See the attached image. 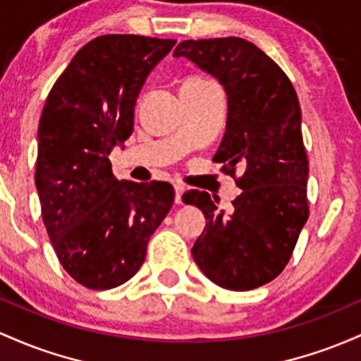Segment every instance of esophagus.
<instances>
[{
  "instance_id": "obj_1",
  "label": "esophagus",
  "mask_w": 361,
  "mask_h": 361,
  "mask_svg": "<svg viewBox=\"0 0 361 361\" xmlns=\"http://www.w3.org/2000/svg\"><path fill=\"white\" fill-rule=\"evenodd\" d=\"M173 189H176V202L177 204H182V194H184L185 188L180 184V182H177V184L173 185Z\"/></svg>"
}]
</instances>
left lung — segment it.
Masks as SVG:
<instances>
[{
    "label": "left lung",
    "instance_id": "8db88e82",
    "mask_svg": "<svg viewBox=\"0 0 361 361\" xmlns=\"http://www.w3.org/2000/svg\"><path fill=\"white\" fill-rule=\"evenodd\" d=\"M173 56L191 59L224 85L228 116L213 160L242 189L230 214L208 192L182 196L206 218L192 257L221 288L254 290L285 269L309 218V160L297 92L285 71L245 39L184 40ZM237 168L240 178L234 177Z\"/></svg>",
    "mask_w": 361,
    "mask_h": 361
}]
</instances>
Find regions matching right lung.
Masks as SVG:
<instances>
[{
	"label": "right lung",
	"instance_id": "add662e5",
	"mask_svg": "<svg viewBox=\"0 0 361 361\" xmlns=\"http://www.w3.org/2000/svg\"><path fill=\"white\" fill-rule=\"evenodd\" d=\"M173 46L100 35L76 52L44 105L35 164L42 220L61 266L90 290L135 276L172 208L169 182L117 180L109 155L131 136L141 87Z\"/></svg>",
	"mask_w": 361,
	"mask_h": 361
}]
</instances>
